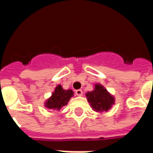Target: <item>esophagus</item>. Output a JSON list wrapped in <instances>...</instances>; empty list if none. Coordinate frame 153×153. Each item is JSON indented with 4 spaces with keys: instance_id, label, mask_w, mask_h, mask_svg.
Returning a JSON list of instances; mask_svg holds the SVG:
<instances>
[{
    "instance_id": "obj_1",
    "label": "esophagus",
    "mask_w": 153,
    "mask_h": 153,
    "mask_svg": "<svg viewBox=\"0 0 153 153\" xmlns=\"http://www.w3.org/2000/svg\"><path fill=\"white\" fill-rule=\"evenodd\" d=\"M75 94L78 96H82V90H77V91H75Z\"/></svg>"
}]
</instances>
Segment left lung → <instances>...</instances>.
<instances>
[{"label": "left lung", "mask_w": 153, "mask_h": 153, "mask_svg": "<svg viewBox=\"0 0 153 153\" xmlns=\"http://www.w3.org/2000/svg\"><path fill=\"white\" fill-rule=\"evenodd\" d=\"M86 99L94 111L102 113L108 111L115 104V98L102 84L94 85L93 91L86 94Z\"/></svg>", "instance_id": "8db88e82"}]
</instances>
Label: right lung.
I'll return each mask as SVG.
<instances>
[{
    "mask_svg": "<svg viewBox=\"0 0 153 153\" xmlns=\"http://www.w3.org/2000/svg\"><path fill=\"white\" fill-rule=\"evenodd\" d=\"M74 96L72 90H64L61 85H58L55 88L51 96L44 102V106L49 109L60 110L62 107L67 105L71 98Z\"/></svg>",
    "mask_w": 153,
    "mask_h": 153,
    "instance_id": "add662e5",
    "label": "right lung"
}]
</instances>
